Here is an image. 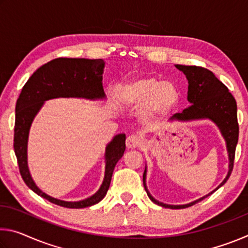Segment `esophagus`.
Segmentation results:
<instances>
[{
	"mask_svg": "<svg viewBox=\"0 0 248 248\" xmlns=\"http://www.w3.org/2000/svg\"><path fill=\"white\" fill-rule=\"evenodd\" d=\"M142 143V139L140 137L136 136V134H131L125 140V145H127L128 149H136L138 146H140Z\"/></svg>",
	"mask_w": 248,
	"mask_h": 248,
	"instance_id": "obj_1",
	"label": "esophagus"
}]
</instances>
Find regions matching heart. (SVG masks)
<instances>
[{"label":"heart","instance_id":"heart-1","mask_svg":"<svg viewBox=\"0 0 248 248\" xmlns=\"http://www.w3.org/2000/svg\"><path fill=\"white\" fill-rule=\"evenodd\" d=\"M118 97L128 107H144V116L152 119L167 115L177 107L180 95L173 82L143 77L124 84L119 90Z\"/></svg>","mask_w":248,"mask_h":248}]
</instances>
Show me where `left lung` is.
<instances>
[{
	"label": "left lung",
	"instance_id": "8db88e82",
	"mask_svg": "<svg viewBox=\"0 0 248 248\" xmlns=\"http://www.w3.org/2000/svg\"><path fill=\"white\" fill-rule=\"evenodd\" d=\"M176 68L186 75L188 79V102L191 106L185 109L182 114H176L174 117L179 121H191L199 119H210L215 123L223 136L226 150L229 154V171L219 186L215 190L209 192L201 198L192 201L190 203L182 205H173L159 202L151 196L146 187V166L143 173V186L149 198L154 203L162 205L164 208L170 209H184L194 205L199 201L212 195L216 190L226 183L231 173H232L235 157V149L238 141V123H237V106L233 95L230 93L229 89L219 78H216L211 71L194 65H180L176 64Z\"/></svg>",
	"mask_w": 248,
	"mask_h": 248
}]
</instances>
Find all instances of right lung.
I'll return each mask as SVG.
<instances>
[{"instance_id":"right-lung-1","label":"right lung","mask_w":248,"mask_h":248,"mask_svg":"<svg viewBox=\"0 0 248 248\" xmlns=\"http://www.w3.org/2000/svg\"><path fill=\"white\" fill-rule=\"evenodd\" d=\"M105 62L102 59L58 58L33 72L25 84L16 103L14 151L19 173L25 184L37 195L50 202L64 208L79 209L98 203L106 196L117 162L125 150V134L120 133L106 146L105 176L98 191L81 201L59 200L41 191L31 178L27 164V143L29 129L33 118L46 100L59 97L103 99L106 97L103 87Z\"/></svg>"}]
</instances>
